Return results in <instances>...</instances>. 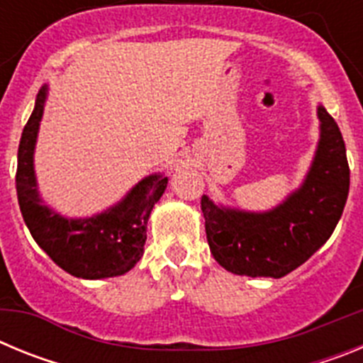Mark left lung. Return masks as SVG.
Returning a JSON list of instances; mask_svg holds the SVG:
<instances>
[{
	"label": "left lung",
	"mask_w": 363,
	"mask_h": 363,
	"mask_svg": "<svg viewBox=\"0 0 363 363\" xmlns=\"http://www.w3.org/2000/svg\"><path fill=\"white\" fill-rule=\"evenodd\" d=\"M320 140L306 179L274 209H230L201 196L214 259L240 277L281 278L329 240L349 194V165L338 125L318 105Z\"/></svg>",
	"instance_id": "1"
}]
</instances>
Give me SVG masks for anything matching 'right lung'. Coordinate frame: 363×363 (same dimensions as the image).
<instances>
[{"mask_svg": "<svg viewBox=\"0 0 363 363\" xmlns=\"http://www.w3.org/2000/svg\"><path fill=\"white\" fill-rule=\"evenodd\" d=\"M47 94L49 85H43L18 149L16 191L25 223L32 238L54 264L72 277L83 280L120 277L129 272L143 256L147 221L169 179L162 172L147 176L116 205L94 216L67 218L50 209L40 196L34 171V149Z\"/></svg>", "mask_w": 363, "mask_h": 363, "instance_id": "1", "label": "right lung"}]
</instances>
